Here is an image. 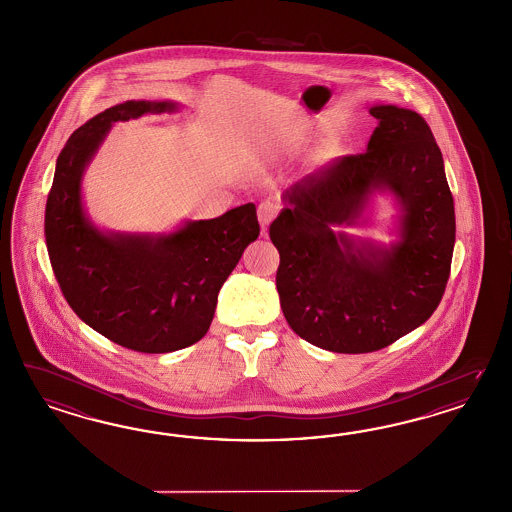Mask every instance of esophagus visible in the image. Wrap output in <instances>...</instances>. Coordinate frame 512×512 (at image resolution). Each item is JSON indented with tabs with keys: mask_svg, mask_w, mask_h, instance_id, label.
Segmentation results:
<instances>
[{
	"mask_svg": "<svg viewBox=\"0 0 512 512\" xmlns=\"http://www.w3.org/2000/svg\"><path fill=\"white\" fill-rule=\"evenodd\" d=\"M277 215H279V205H277V203H273V201L260 203V207H258V220H260L264 231L265 228L275 220V216Z\"/></svg>",
	"mask_w": 512,
	"mask_h": 512,
	"instance_id": "esophagus-1",
	"label": "esophagus"
}]
</instances>
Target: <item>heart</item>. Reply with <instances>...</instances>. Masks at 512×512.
<instances>
[{"mask_svg":"<svg viewBox=\"0 0 512 512\" xmlns=\"http://www.w3.org/2000/svg\"><path fill=\"white\" fill-rule=\"evenodd\" d=\"M333 149H335V141H333V139L324 141V150H326V152H331Z\"/></svg>","mask_w":512,"mask_h":512,"instance_id":"b5f03b06","label":"heart"}]
</instances>
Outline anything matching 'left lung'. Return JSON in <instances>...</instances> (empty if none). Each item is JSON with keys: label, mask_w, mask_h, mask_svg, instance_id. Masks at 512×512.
<instances>
[{"label": "left lung", "mask_w": 512, "mask_h": 512, "mask_svg": "<svg viewBox=\"0 0 512 512\" xmlns=\"http://www.w3.org/2000/svg\"><path fill=\"white\" fill-rule=\"evenodd\" d=\"M367 150L290 186L269 237L281 254L277 290L290 328L314 347L375 352L422 326L445 294L456 241L443 154L426 120L373 105ZM400 205L388 248L348 236L373 193Z\"/></svg>", "instance_id": "8db88e82"}]
</instances>
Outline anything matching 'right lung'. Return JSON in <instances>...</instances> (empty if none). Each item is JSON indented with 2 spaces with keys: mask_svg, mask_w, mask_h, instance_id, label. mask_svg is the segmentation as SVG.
<instances>
[{
  "mask_svg": "<svg viewBox=\"0 0 512 512\" xmlns=\"http://www.w3.org/2000/svg\"><path fill=\"white\" fill-rule=\"evenodd\" d=\"M175 101L130 99L71 133L45 209L50 264L69 307L120 347L164 354L198 343L243 250L258 239L254 203L171 233L99 230L83 205L84 171L116 122L173 113Z\"/></svg>",
  "mask_w": 512,
  "mask_h": 512,
  "instance_id": "add662e5",
  "label": "right lung"
}]
</instances>
